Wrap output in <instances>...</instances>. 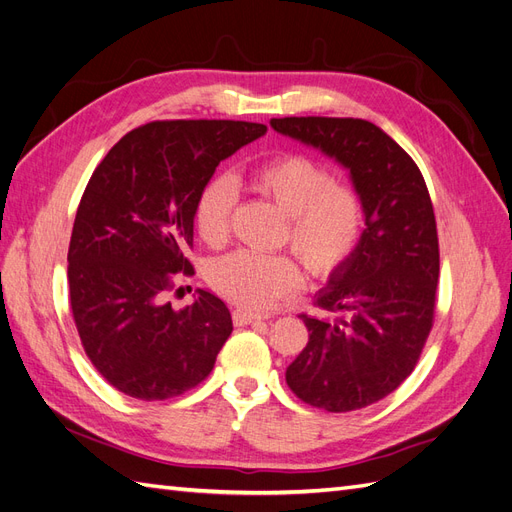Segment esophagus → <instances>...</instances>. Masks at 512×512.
<instances>
[{
  "mask_svg": "<svg viewBox=\"0 0 512 512\" xmlns=\"http://www.w3.org/2000/svg\"><path fill=\"white\" fill-rule=\"evenodd\" d=\"M232 320H235L237 327H243V324H256L265 320L262 314H254V312H247V309H235L232 312Z\"/></svg>",
  "mask_w": 512,
  "mask_h": 512,
  "instance_id": "1",
  "label": "esophagus"
}]
</instances>
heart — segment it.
Returning <instances> with one entry per match:
<instances>
[{"label":"heart","mask_w":512,"mask_h":512,"mask_svg":"<svg viewBox=\"0 0 512 512\" xmlns=\"http://www.w3.org/2000/svg\"><path fill=\"white\" fill-rule=\"evenodd\" d=\"M252 188L288 215L290 245L314 273L337 269L361 237L363 203L352 185L333 181L320 162L286 153L256 166ZM237 203L235 181L226 175L209 179L194 205V226L207 245L228 237ZM301 269L286 254L235 252L211 262L209 282L222 297L245 309H269L301 286Z\"/></svg>","instance_id":"b5f03b06"}]
</instances>
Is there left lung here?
Instances as JSON below:
<instances>
[{
	"label": "left lung",
	"mask_w": 512,
	"mask_h": 512,
	"mask_svg": "<svg viewBox=\"0 0 512 512\" xmlns=\"http://www.w3.org/2000/svg\"><path fill=\"white\" fill-rule=\"evenodd\" d=\"M271 128L346 168L361 196V237L316 292V305L337 316L303 314L307 346L286 367L288 386L305 404L359 410L412 374L431 331L440 252L427 185L371 121L284 117Z\"/></svg>",
	"instance_id": "left-lung-1"
}]
</instances>
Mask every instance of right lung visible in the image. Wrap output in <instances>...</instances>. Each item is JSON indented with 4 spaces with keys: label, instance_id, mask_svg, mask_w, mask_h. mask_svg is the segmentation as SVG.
I'll use <instances>...</instances> for the list:
<instances>
[{
    "label": "right lung",
    "instance_id": "add662e5",
    "mask_svg": "<svg viewBox=\"0 0 512 512\" xmlns=\"http://www.w3.org/2000/svg\"><path fill=\"white\" fill-rule=\"evenodd\" d=\"M267 132L247 121H153L91 175L68 250L70 305L89 361L128 397L160 401L203 382L232 333L220 297L164 301L194 237V205L215 168Z\"/></svg>",
    "mask_w": 512,
    "mask_h": 512
}]
</instances>
